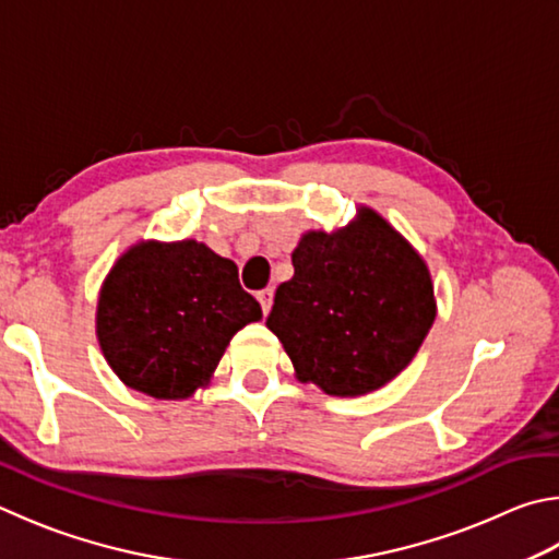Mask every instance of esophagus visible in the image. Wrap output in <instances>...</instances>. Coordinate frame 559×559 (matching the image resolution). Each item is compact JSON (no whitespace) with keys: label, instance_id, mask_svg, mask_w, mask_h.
<instances>
[{"label":"esophagus","instance_id":"1","mask_svg":"<svg viewBox=\"0 0 559 559\" xmlns=\"http://www.w3.org/2000/svg\"><path fill=\"white\" fill-rule=\"evenodd\" d=\"M257 298H259V302H261L263 314H269V310H271V306H273V290H271V288H263V290L257 293Z\"/></svg>","mask_w":559,"mask_h":559}]
</instances>
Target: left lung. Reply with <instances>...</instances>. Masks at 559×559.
Returning a JSON list of instances; mask_svg holds the SVG:
<instances>
[{
  "mask_svg": "<svg viewBox=\"0 0 559 559\" xmlns=\"http://www.w3.org/2000/svg\"><path fill=\"white\" fill-rule=\"evenodd\" d=\"M334 235L308 231L293 251L269 330L300 381L330 395L381 389L408 367L435 320L428 266L369 207Z\"/></svg>",
  "mask_w": 559,
  "mask_h": 559,
  "instance_id": "8db88e82",
  "label": "left lung"
}]
</instances>
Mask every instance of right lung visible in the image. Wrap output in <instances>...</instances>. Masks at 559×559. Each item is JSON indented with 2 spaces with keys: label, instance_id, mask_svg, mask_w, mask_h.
Instances as JSON below:
<instances>
[{
  "label": "right lung",
  "instance_id": "1",
  "mask_svg": "<svg viewBox=\"0 0 559 559\" xmlns=\"http://www.w3.org/2000/svg\"><path fill=\"white\" fill-rule=\"evenodd\" d=\"M261 320L237 263L205 245L141 241L109 271L97 302L105 359L129 389L178 401L205 385L229 340Z\"/></svg>",
  "mask_w": 559,
  "mask_h": 559
}]
</instances>
